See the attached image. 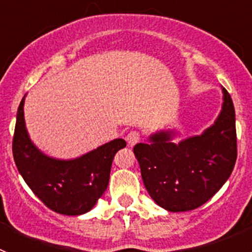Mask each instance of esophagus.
<instances>
[{"label": "esophagus", "instance_id": "1", "mask_svg": "<svg viewBox=\"0 0 252 252\" xmlns=\"http://www.w3.org/2000/svg\"><path fill=\"white\" fill-rule=\"evenodd\" d=\"M126 141H127L128 146L136 145L137 142L140 141V133L137 131H131V132L127 133V136H126Z\"/></svg>", "mask_w": 252, "mask_h": 252}]
</instances>
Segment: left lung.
I'll list each match as a JSON object with an SVG mask.
<instances>
[{
	"mask_svg": "<svg viewBox=\"0 0 252 252\" xmlns=\"http://www.w3.org/2000/svg\"><path fill=\"white\" fill-rule=\"evenodd\" d=\"M222 110L201 135L175 144V130H160L137 144L133 153L146 190L155 203L170 212L201 207L222 188L237 158L236 117L224 88Z\"/></svg>",
	"mask_w": 252,
	"mask_h": 252,
	"instance_id": "8db88e82",
	"label": "left lung"
}]
</instances>
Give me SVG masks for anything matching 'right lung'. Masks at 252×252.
Returning a JSON list of instances; mask_svg holds the SVG:
<instances>
[{
	"label": "right lung",
	"mask_w": 252,
	"mask_h": 252,
	"mask_svg": "<svg viewBox=\"0 0 252 252\" xmlns=\"http://www.w3.org/2000/svg\"><path fill=\"white\" fill-rule=\"evenodd\" d=\"M24 104L25 97L17 110L12 141L17 170L48 208L65 216L84 215L94 207L107 189L113 158L126 146V141L115 139L75 159L48 157L29 136Z\"/></svg>",
	"instance_id": "1"
}]
</instances>
